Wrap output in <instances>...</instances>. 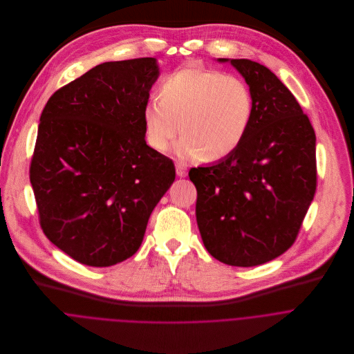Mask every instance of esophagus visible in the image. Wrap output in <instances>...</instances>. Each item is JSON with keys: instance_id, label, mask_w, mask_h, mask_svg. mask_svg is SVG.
Here are the masks:
<instances>
[{"instance_id": "obj_1", "label": "esophagus", "mask_w": 354, "mask_h": 354, "mask_svg": "<svg viewBox=\"0 0 354 354\" xmlns=\"http://www.w3.org/2000/svg\"><path fill=\"white\" fill-rule=\"evenodd\" d=\"M176 171L178 177H185L188 174V167L185 163H177L176 165Z\"/></svg>"}]
</instances>
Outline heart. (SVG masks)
<instances>
[{
	"label": "heart",
	"mask_w": 354,
	"mask_h": 354,
	"mask_svg": "<svg viewBox=\"0 0 354 354\" xmlns=\"http://www.w3.org/2000/svg\"><path fill=\"white\" fill-rule=\"evenodd\" d=\"M159 97L143 107L146 139L163 152L183 132L176 146L181 159L223 158L239 149L252 124L251 88L221 71L180 69L162 80Z\"/></svg>",
	"instance_id": "b5f03b06"
}]
</instances>
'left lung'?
<instances>
[{
  "label": "left lung",
  "instance_id": "1",
  "mask_svg": "<svg viewBox=\"0 0 354 354\" xmlns=\"http://www.w3.org/2000/svg\"><path fill=\"white\" fill-rule=\"evenodd\" d=\"M230 64L252 93L251 128L236 151L191 169L189 180L205 250L225 264L252 267L286 252L299 236L316 191V136L268 68L245 58Z\"/></svg>",
  "mask_w": 354,
  "mask_h": 354
}]
</instances>
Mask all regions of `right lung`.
<instances>
[{
	"label": "right lung",
	"mask_w": 354,
	"mask_h": 354,
	"mask_svg": "<svg viewBox=\"0 0 354 354\" xmlns=\"http://www.w3.org/2000/svg\"><path fill=\"white\" fill-rule=\"evenodd\" d=\"M158 75L152 57L103 62L57 90L41 114L30 166L39 223L82 264L109 267L136 253L176 178L173 160L145 139Z\"/></svg>",
	"instance_id": "obj_1"
}]
</instances>
